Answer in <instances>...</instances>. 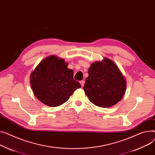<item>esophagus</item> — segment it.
<instances>
[{
	"instance_id": "1",
	"label": "esophagus",
	"mask_w": 155,
	"mask_h": 155,
	"mask_svg": "<svg viewBox=\"0 0 155 155\" xmlns=\"http://www.w3.org/2000/svg\"><path fill=\"white\" fill-rule=\"evenodd\" d=\"M80 84H81V87H84V84H85V82H84V80H81V81H80Z\"/></svg>"
}]
</instances>
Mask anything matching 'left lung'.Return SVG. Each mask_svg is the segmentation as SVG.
I'll return each mask as SVG.
<instances>
[{"instance_id":"left-lung-1","label":"left lung","mask_w":155,"mask_h":155,"mask_svg":"<svg viewBox=\"0 0 155 155\" xmlns=\"http://www.w3.org/2000/svg\"><path fill=\"white\" fill-rule=\"evenodd\" d=\"M126 81L116 64L108 58L93 63L88 69L84 90L96 106L107 108L121 100L126 90Z\"/></svg>"}]
</instances>
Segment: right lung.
I'll use <instances>...</instances> for the list:
<instances>
[{
	"label": "right lung",
	"mask_w": 155,
	"mask_h": 155,
	"mask_svg": "<svg viewBox=\"0 0 155 155\" xmlns=\"http://www.w3.org/2000/svg\"><path fill=\"white\" fill-rule=\"evenodd\" d=\"M64 59L55 55L44 59L31 74L30 84L35 97L49 107L60 106L81 87L74 79V71Z\"/></svg>",
	"instance_id": "add662e5"
}]
</instances>
